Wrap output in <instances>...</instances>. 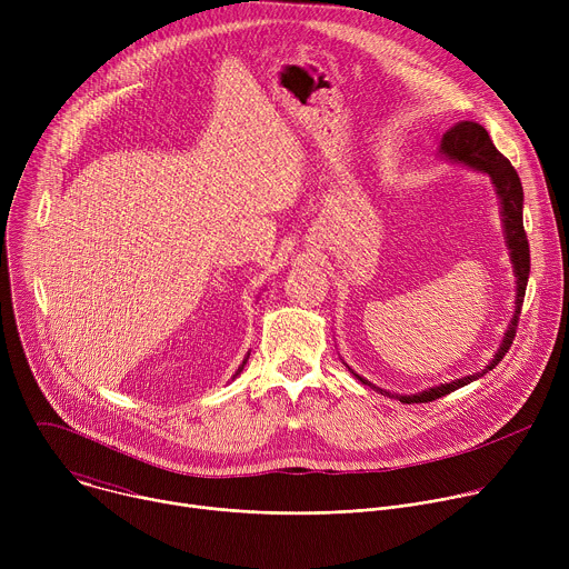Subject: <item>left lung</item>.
Instances as JSON below:
<instances>
[{
  "label": "left lung",
  "instance_id": "8db88e82",
  "mask_svg": "<svg viewBox=\"0 0 569 569\" xmlns=\"http://www.w3.org/2000/svg\"><path fill=\"white\" fill-rule=\"evenodd\" d=\"M439 152L450 159V161H457V164H463V167H470L479 173H486L491 178L496 191H498V198H500V207H502V224H505V238H507V248H509V254H511V263H513V272H516V310H513V317H511V323L509 329L502 338V345L498 349V353L493 356V360L486 365V369L472 373V376H463V378H457V380H450V382H443V385H437V387H430L426 391H419V393H391V391H385L376 385H371L369 380H365L362 376L353 373L362 385H369L371 389L380 391L382 396H389V398H396L400 402H430V400H437L477 378H481L483 373H489L511 349L513 345V338H516V327H518V319H520V310H522V301H525V290H527V281H529V268H531V259H529V240H527V233H525V224H522V202H525V196H522V184H520V178L516 173V169L511 167V161L493 146L489 132H486L479 123L475 121H461L457 123L455 128H450L443 139H441V146H439Z\"/></svg>",
  "mask_w": 569,
  "mask_h": 569
}]
</instances>
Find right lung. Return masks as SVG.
<instances>
[{"label":"right lung","mask_w":569,"mask_h":569,"mask_svg":"<svg viewBox=\"0 0 569 569\" xmlns=\"http://www.w3.org/2000/svg\"><path fill=\"white\" fill-rule=\"evenodd\" d=\"M248 358H250V356H246V360H242V365H240V367H238V371H236V373H233V378H236V376H238V373H240V371H242V367H246V362H248Z\"/></svg>","instance_id":"1"}]
</instances>
